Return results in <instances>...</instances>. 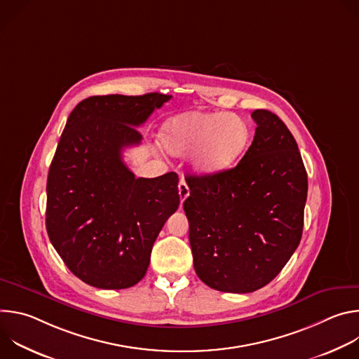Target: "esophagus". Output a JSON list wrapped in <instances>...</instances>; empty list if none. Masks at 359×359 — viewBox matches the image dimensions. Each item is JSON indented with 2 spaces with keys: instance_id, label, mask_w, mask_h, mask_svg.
Returning a JSON list of instances; mask_svg holds the SVG:
<instances>
[{
  "instance_id": "1",
  "label": "esophagus",
  "mask_w": 359,
  "mask_h": 359,
  "mask_svg": "<svg viewBox=\"0 0 359 359\" xmlns=\"http://www.w3.org/2000/svg\"><path fill=\"white\" fill-rule=\"evenodd\" d=\"M189 194H190V189H189L187 183L182 179V180L179 182V196H180V200L184 201Z\"/></svg>"
}]
</instances>
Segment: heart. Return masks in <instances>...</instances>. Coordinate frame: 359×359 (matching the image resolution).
<instances>
[{
	"mask_svg": "<svg viewBox=\"0 0 359 359\" xmlns=\"http://www.w3.org/2000/svg\"><path fill=\"white\" fill-rule=\"evenodd\" d=\"M250 142L245 122L226 112H186L169 119L161 132L162 146L175 156L193 150L191 165L215 175L233 168Z\"/></svg>",
	"mask_w": 359,
	"mask_h": 359,
	"instance_id": "1",
	"label": "heart"
}]
</instances>
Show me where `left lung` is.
Returning a JSON list of instances; mask_svg holds the SVG:
<instances>
[{
	"mask_svg": "<svg viewBox=\"0 0 359 359\" xmlns=\"http://www.w3.org/2000/svg\"><path fill=\"white\" fill-rule=\"evenodd\" d=\"M243 159L222 173L187 175L183 209L194 271L210 288L245 294L267 285L299 244L309 179L297 142L273 112Z\"/></svg>",
	"mask_w": 359,
	"mask_h": 359,
	"instance_id": "8db88e82",
	"label": "left lung"
}]
</instances>
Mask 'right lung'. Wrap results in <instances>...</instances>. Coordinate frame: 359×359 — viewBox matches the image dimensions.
I'll return each mask as SVG.
<instances>
[{"label": "right lung", "mask_w": 359, "mask_h": 359, "mask_svg": "<svg viewBox=\"0 0 359 359\" xmlns=\"http://www.w3.org/2000/svg\"><path fill=\"white\" fill-rule=\"evenodd\" d=\"M172 95H104L71 112L46 182V231L65 266L104 290L137 284L153 243L177 210L175 172L135 177L122 150L139 144L143 125Z\"/></svg>", "instance_id": "add662e5"}]
</instances>
